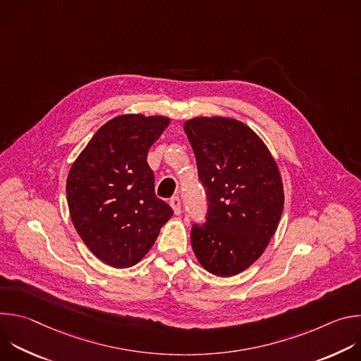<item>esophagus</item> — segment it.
Listing matches in <instances>:
<instances>
[{
    "label": "esophagus",
    "mask_w": 361,
    "mask_h": 361,
    "mask_svg": "<svg viewBox=\"0 0 361 361\" xmlns=\"http://www.w3.org/2000/svg\"><path fill=\"white\" fill-rule=\"evenodd\" d=\"M170 205H171V209H173L174 214L178 216V214L181 213V201H180L178 197H173V198L170 200Z\"/></svg>",
    "instance_id": "obj_1"
}]
</instances>
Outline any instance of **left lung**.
Listing matches in <instances>:
<instances>
[{
    "instance_id": "8db88e82",
    "label": "left lung",
    "mask_w": 361,
    "mask_h": 361,
    "mask_svg": "<svg viewBox=\"0 0 361 361\" xmlns=\"http://www.w3.org/2000/svg\"><path fill=\"white\" fill-rule=\"evenodd\" d=\"M183 127L209 200L207 223L191 230L192 251L209 273L237 276L260 259L277 230L284 207L279 166L238 120L194 117Z\"/></svg>"
}]
</instances>
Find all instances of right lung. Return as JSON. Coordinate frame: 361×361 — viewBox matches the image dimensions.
<instances>
[{"mask_svg": "<svg viewBox=\"0 0 361 361\" xmlns=\"http://www.w3.org/2000/svg\"><path fill=\"white\" fill-rule=\"evenodd\" d=\"M169 124L164 116H117L99 127L70 169L71 221L107 266H135L173 216L170 205L156 197L147 164L148 148Z\"/></svg>", "mask_w": 361, "mask_h": 361, "instance_id": "obj_1", "label": "right lung"}]
</instances>
